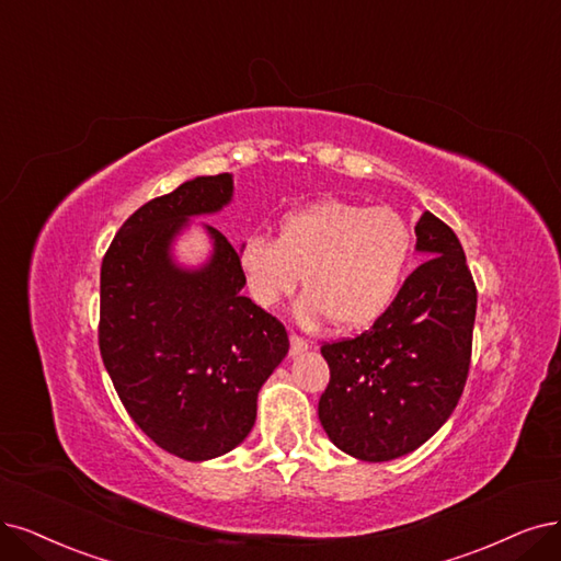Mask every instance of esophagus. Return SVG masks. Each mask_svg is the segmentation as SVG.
<instances>
[{"label":"esophagus","mask_w":561,"mask_h":561,"mask_svg":"<svg viewBox=\"0 0 561 561\" xmlns=\"http://www.w3.org/2000/svg\"><path fill=\"white\" fill-rule=\"evenodd\" d=\"M288 340H291V356H298V354H302V351L309 348V342L296 333L288 335Z\"/></svg>","instance_id":"esophagus-1"}]
</instances>
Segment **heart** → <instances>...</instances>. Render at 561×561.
<instances>
[{"label": "heart", "mask_w": 561, "mask_h": 561, "mask_svg": "<svg viewBox=\"0 0 561 561\" xmlns=\"http://www.w3.org/2000/svg\"><path fill=\"white\" fill-rule=\"evenodd\" d=\"M411 256L413 231L398 210L335 198L284 215L277 238L249 233L238 247L256 305H279L305 279L302 314L330 317L348 330L377 321L392 305Z\"/></svg>", "instance_id": "heart-1"}]
</instances>
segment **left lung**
<instances>
[{
	"mask_svg": "<svg viewBox=\"0 0 561 561\" xmlns=\"http://www.w3.org/2000/svg\"><path fill=\"white\" fill-rule=\"evenodd\" d=\"M425 261L369 330L323 342L330 381L319 421L340 450L388 462L423 446L458 407L471 363L476 284L465 249L439 217L423 213Z\"/></svg>",
	"mask_w": 561,
	"mask_h": 561,
	"instance_id": "left-lung-1",
	"label": "left lung"
}]
</instances>
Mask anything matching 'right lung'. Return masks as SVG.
I'll list each match as a JSON object with an SVG mask.
<instances>
[{
	"label": "right lung",
	"mask_w": 561,
	"mask_h": 561,
	"mask_svg": "<svg viewBox=\"0 0 561 561\" xmlns=\"http://www.w3.org/2000/svg\"><path fill=\"white\" fill-rule=\"evenodd\" d=\"M228 173L196 178L122 224L101 261L99 351L134 423L165 453L203 462L233 450L256 421L265 379L288 354L279 319L244 298L238 252L182 270L171 242L186 219L231 201Z\"/></svg>",
	"instance_id": "1"
}]
</instances>
